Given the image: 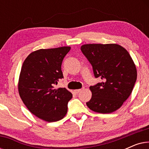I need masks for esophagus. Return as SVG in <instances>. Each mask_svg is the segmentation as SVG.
<instances>
[{"instance_id": "obj_1", "label": "esophagus", "mask_w": 149, "mask_h": 149, "mask_svg": "<svg viewBox=\"0 0 149 149\" xmlns=\"http://www.w3.org/2000/svg\"><path fill=\"white\" fill-rule=\"evenodd\" d=\"M83 89H84V87H83L82 89H76V90H74V92L76 93H79L80 92V91H81V90H83Z\"/></svg>"}]
</instances>
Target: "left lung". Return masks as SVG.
<instances>
[{"label": "left lung", "instance_id": "left-lung-1", "mask_svg": "<svg viewBox=\"0 0 149 149\" xmlns=\"http://www.w3.org/2000/svg\"><path fill=\"white\" fill-rule=\"evenodd\" d=\"M81 50L101 83L90 86L92 96L86 104L91 111L111 113L121 107L133 90L137 70L125 48L117 44H86Z\"/></svg>", "mask_w": 149, "mask_h": 149}]
</instances>
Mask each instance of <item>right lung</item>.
<instances>
[{
    "label": "right lung",
    "instance_id": "add662e5",
    "mask_svg": "<svg viewBox=\"0 0 149 149\" xmlns=\"http://www.w3.org/2000/svg\"><path fill=\"white\" fill-rule=\"evenodd\" d=\"M70 47L38 49L24 60L20 72L18 91L22 101L31 113L47 122L65 117L72 94L66 88L55 89L60 79L63 59Z\"/></svg>",
    "mask_w": 149,
    "mask_h": 149
}]
</instances>
